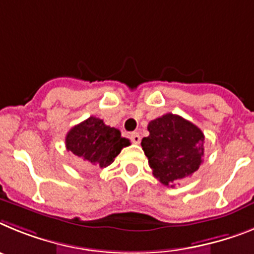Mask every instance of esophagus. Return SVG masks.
Here are the masks:
<instances>
[{"label":"esophagus","instance_id":"esophagus-1","mask_svg":"<svg viewBox=\"0 0 254 254\" xmlns=\"http://www.w3.org/2000/svg\"><path fill=\"white\" fill-rule=\"evenodd\" d=\"M130 139H131V142L133 143H135V144H139L142 138H140L139 133H131L130 134Z\"/></svg>","mask_w":254,"mask_h":254}]
</instances>
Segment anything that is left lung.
I'll list each match as a JSON object with an SVG mask.
<instances>
[{"label":"left lung","mask_w":254,"mask_h":254,"mask_svg":"<svg viewBox=\"0 0 254 254\" xmlns=\"http://www.w3.org/2000/svg\"><path fill=\"white\" fill-rule=\"evenodd\" d=\"M142 139L154 178L166 187L190 176L203 162L204 135L198 127L179 115L166 114L148 124Z\"/></svg>","instance_id":"1"}]
</instances>
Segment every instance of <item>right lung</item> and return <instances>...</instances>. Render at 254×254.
I'll return each mask as SVG.
<instances>
[{"label":"right lung","instance_id":"obj_1","mask_svg":"<svg viewBox=\"0 0 254 254\" xmlns=\"http://www.w3.org/2000/svg\"><path fill=\"white\" fill-rule=\"evenodd\" d=\"M66 148L78 156L87 167H107L130 140L120 130L107 127L103 120L90 116L66 134Z\"/></svg>","mask_w":254,"mask_h":254}]
</instances>
